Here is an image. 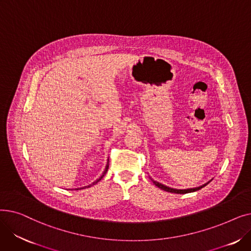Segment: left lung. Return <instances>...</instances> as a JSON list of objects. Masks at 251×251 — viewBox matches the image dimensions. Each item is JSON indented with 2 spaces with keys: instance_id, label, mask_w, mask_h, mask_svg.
Listing matches in <instances>:
<instances>
[{
  "instance_id": "obj_1",
  "label": "left lung",
  "mask_w": 251,
  "mask_h": 251,
  "mask_svg": "<svg viewBox=\"0 0 251 251\" xmlns=\"http://www.w3.org/2000/svg\"><path fill=\"white\" fill-rule=\"evenodd\" d=\"M151 180L153 182L154 185H155V186H157L159 188H161V189H163V190H165V191H168V192L179 193V194H184V193H189V192L197 191V190L201 189L202 187H204L205 185H207V184L209 183V182H207V183H205V184H204V185H201V186H200V187H195V188H190V189H174V188H170V187H168V186H166V185H163V184H161V183H159V182H156V181L152 180L151 178Z\"/></svg>"
}]
</instances>
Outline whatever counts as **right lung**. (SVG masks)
Wrapping results in <instances>:
<instances>
[{"label":"right lung","instance_id":"add662e5","mask_svg":"<svg viewBox=\"0 0 251 251\" xmlns=\"http://www.w3.org/2000/svg\"><path fill=\"white\" fill-rule=\"evenodd\" d=\"M108 169H109V160H108L107 166H105V169H104V171H103V174H102V176H101V177H100V179H98L97 181H95L94 183H92V185H95V184H97V183H98V182H99V181H100V179H101V178L103 177V175H104L105 173H107V171H108ZM90 186H91V185H88V186H85V187H82V188H77V190H78V189H83V188H86V187H90Z\"/></svg>","mask_w":251,"mask_h":251}]
</instances>
